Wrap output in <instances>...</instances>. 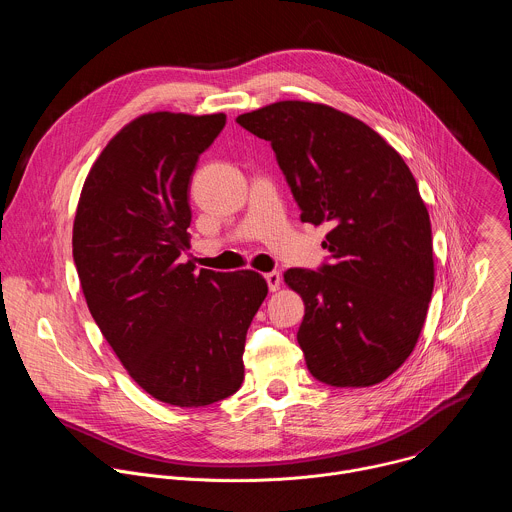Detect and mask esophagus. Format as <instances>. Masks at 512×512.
Returning <instances> with one entry per match:
<instances>
[{
	"label": "esophagus",
	"instance_id": "34e87169",
	"mask_svg": "<svg viewBox=\"0 0 512 512\" xmlns=\"http://www.w3.org/2000/svg\"><path fill=\"white\" fill-rule=\"evenodd\" d=\"M263 277H265V281H267L269 291H277V289H279V283H281L279 271H269V273H265Z\"/></svg>",
	"mask_w": 512,
	"mask_h": 512
}]
</instances>
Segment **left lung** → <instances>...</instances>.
Instances as JSON below:
<instances>
[{
    "label": "left lung",
    "mask_w": 512,
    "mask_h": 512,
    "mask_svg": "<svg viewBox=\"0 0 512 512\" xmlns=\"http://www.w3.org/2000/svg\"><path fill=\"white\" fill-rule=\"evenodd\" d=\"M271 143L302 223H328L330 261L285 283L306 306L308 371L332 387H371L413 352L433 291L427 208L403 158L369 125L328 105L279 101L237 117Z\"/></svg>",
    "instance_id": "left-lung-1"
}]
</instances>
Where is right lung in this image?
Segmentation results:
<instances>
[{"label":"right lung","instance_id":"1","mask_svg":"<svg viewBox=\"0 0 512 512\" xmlns=\"http://www.w3.org/2000/svg\"><path fill=\"white\" fill-rule=\"evenodd\" d=\"M225 113H148L93 164L72 227V257L93 320L154 399L204 407L237 393L247 330L267 296L255 271L186 261L192 174Z\"/></svg>","mask_w":512,"mask_h":512}]
</instances>
